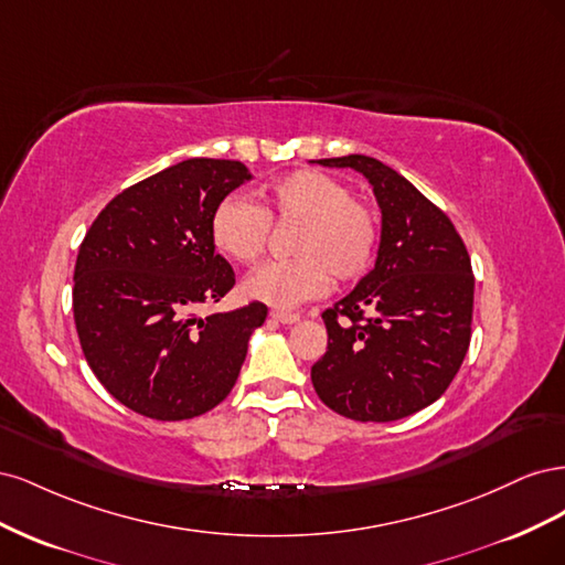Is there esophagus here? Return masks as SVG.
<instances>
[{
    "label": "esophagus",
    "instance_id": "obj_1",
    "mask_svg": "<svg viewBox=\"0 0 565 565\" xmlns=\"http://www.w3.org/2000/svg\"><path fill=\"white\" fill-rule=\"evenodd\" d=\"M270 318L276 322H282V324H292L297 322L301 316L299 313H292V311H270Z\"/></svg>",
    "mask_w": 565,
    "mask_h": 565
}]
</instances>
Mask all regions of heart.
Masks as SVG:
<instances>
[{
	"instance_id": "obj_1",
	"label": "heart",
	"mask_w": 565,
	"mask_h": 565,
	"mask_svg": "<svg viewBox=\"0 0 565 565\" xmlns=\"http://www.w3.org/2000/svg\"><path fill=\"white\" fill-rule=\"evenodd\" d=\"M273 224H299L292 233V259L266 262L243 282V292L276 309H292L320 297L330 285L363 278L380 249L382 224L372 204L351 195L332 174L301 169L273 181L256 204L226 195L210 218L214 247L233 262H254L266 249Z\"/></svg>"
}]
</instances>
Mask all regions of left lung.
Returning a JSON list of instances; mask_svg holds the SVG:
<instances>
[{"instance_id": "1", "label": "left lung", "mask_w": 565, "mask_h": 565, "mask_svg": "<svg viewBox=\"0 0 565 565\" xmlns=\"http://www.w3.org/2000/svg\"><path fill=\"white\" fill-rule=\"evenodd\" d=\"M316 162L370 181L382 241L374 268L322 313L328 351L311 367L313 388L349 419H403L446 393L469 351V252L448 214L396 169L367 156Z\"/></svg>"}]
</instances>
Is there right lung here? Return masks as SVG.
I'll list each match as a JSON object with an SVG mask.
<instances>
[{"mask_svg": "<svg viewBox=\"0 0 565 565\" xmlns=\"http://www.w3.org/2000/svg\"><path fill=\"white\" fill-rule=\"evenodd\" d=\"M237 160L191 158L115 195L84 235L73 311L84 358L134 413L179 422L210 413L235 386L268 309L252 301L198 318L235 273L214 252L216 204L249 181Z\"/></svg>", "mask_w": 565, "mask_h": 565, "instance_id": "obj_1", "label": "right lung"}]
</instances>
